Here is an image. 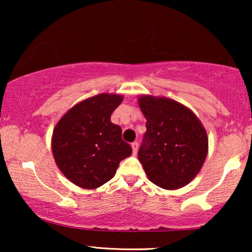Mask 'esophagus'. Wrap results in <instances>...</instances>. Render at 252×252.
<instances>
[{
  "label": "esophagus",
  "instance_id": "obj_1",
  "mask_svg": "<svg viewBox=\"0 0 252 252\" xmlns=\"http://www.w3.org/2000/svg\"><path fill=\"white\" fill-rule=\"evenodd\" d=\"M132 149H133V154L136 155L137 149H139V143H137V142H133V143H132Z\"/></svg>",
  "mask_w": 252,
  "mask_h": 252
}]
</instances>
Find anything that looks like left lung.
I'll use <instances>...</instances> for the list:
<instances>
[{
	"label": "left lung",
	"mask_w": 252,
	"mask_h": 252,
	"mask_svg": "<svg viewBox=\"0 0 252 252\" xmlns=\"http://www.w3.org/2000/svg\"><path fill=\"white\" fill-rule=\"evenodd\" d=\"M139 104L147 132L137 156L148 178L164 189L184 187L197 175L208 155L204 127L173 99L141 96Z\"/></svg>",
	"instance_id": "1"
}]
</instances>
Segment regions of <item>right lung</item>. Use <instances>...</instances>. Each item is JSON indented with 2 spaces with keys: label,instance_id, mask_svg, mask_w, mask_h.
Returning a JSON list of instances; mask_svg holds the SVG:
<instances>
[{
  "label": "right lung",
  "instance_id": "add662e5",
  "mask_svg": "<svg viewBox=\"0 0 252 252\" xmlns=\"http://www.w3.org/2000/svg\"><path fill=\"white\" fill-rule=\"evenodd\" d=\"M123 96L99 94L65 113L53 133L51 148L57 166L74 185L94 189L115 177L119 163L132 154L111 115Z\"/></svg>",
  "mask_w": 252,
  "mask_h": 252
}]
</instances>
